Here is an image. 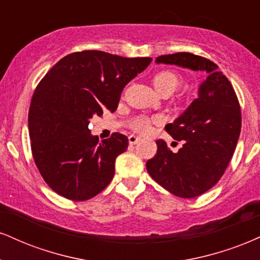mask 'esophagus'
Returning a JSON list of instances; mask_svg holds the SVG:
<instances>
[{
  "mask_svg": "<svg viewBox=\"0 0 260 260\" xmlns=\"http://www.w3.org/2000/svg\"><path fill=\"white\" fill-rule=\"evenodd\" d=\"M140 140L139 137L134 136V134H131L129 137H128V142H129L131 145H134V144H137Z\"/></svg>",
  "mask_w": 260,
  "mask_h": 260,
  "instance_id": "obj_1",
  "label": "esophagus"
}]
</instances>
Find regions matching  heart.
<instances>
[{
    "instance_id": "obj_1",
    "label": "heart",
    "mask_w": 260,
    "mask_h": 260,
    "mask_svg": "<svg viewBox=\"0 0 260 260\" xmlns=\"http://www.w3.org/2000/svg\"><path fill=\"white\" fill-rule=\"evenodd\" d=\"M181 76L173 70H161L152 77V86L162 95H170L181 84ZM150 121L138 117L133 121L132 126L137 132L145 133L149 129Z\"/></svg>"
}]
</instances>
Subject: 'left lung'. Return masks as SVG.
Segmentation results:
<instances>
[{
  "mask_svg": "<svg viewBox=\"0 0 260 260\" xmlns=\"http://www.w3.org/2000/svg\"><path fill=\"white\" fill-rule=\"evenodd\" d=\"M156 62L207 73L199 98L165 127L183 146L173 152L165 140H156L157 152L146 162L150 176L166 190L179 198H198L219 181L233 157L241 132L239 99L209 59L180 52L157 57Z\"/></svg>",
  "mask_w": 260,
  "mask_h": 260,
  "instance_id": "8db88e82",
  "label": "left lung"
}]
</instances>
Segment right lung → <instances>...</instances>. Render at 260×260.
Returning a JSON list of instances; mask_svg holds the SVG:
<instances>
[{
    "label": "right lung",
    "mask_w": 260,
    "mask_h": 260,
    "mask_svg": "<svg viewBox=\"0 0 260 260\" xmlns=\"http://www.w3.org/2000/svg\"><path fill=\"white\" fill-rule=\"evenodd\" d=\"M151 60L102 51L71 53L37 84L29 109L31 151L53 191L86 201L110 184L128 138L114 133L99 142L88 129L89 120L105 109L116 110L124 86Z\"/></svg>",
    "instance_id": "obj_1"
}]
</instances>
